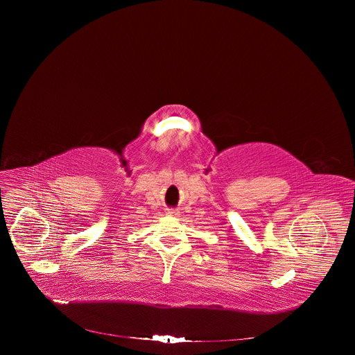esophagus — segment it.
Returning <instances> with one entry per match:
<instances>
[{"instance_id":"34e87169","label":"esophagus","mask_w":355,"mask_h":355,"mask_svg":"<svg viewBox=\"0 0 355 355\" xmlns=\"http://www.w3.org/2000/svg\"><path fill=\"white\" fill-rule=\"evenodd\" d=\"M166 213H168L169 216H178V214H179V211H178L176 209H168Z\"/></svg>"}]
</instances>
